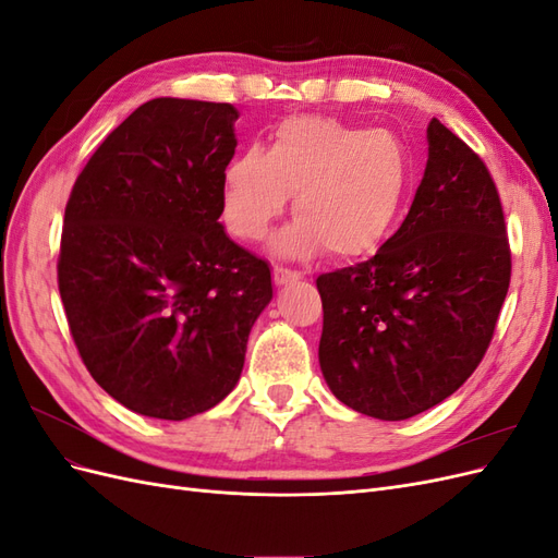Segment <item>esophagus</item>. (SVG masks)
<instances>
[{
	"label": "esophagus",
	"mask_w": 558,
	"mask_h": 558,
	"mask_svg": "<svg viewBox=\"0 0 558 558\" xmlns=\"http://www.w3.org/2000/svg\"><path fill=\"white\" fill-rule=\"evenodd\" d=\"M298 279H300V272H295V269H291V267H283V265L272 267V281L277 286H286V283L298 281Z\"/></svg>",
	"instance_id": "obj_1"
}]
</instances>
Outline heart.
<instances>
[{
    "instance_id": "heart-1",
    "label": "heart",
    "mask_w": 558,
    "mask_h": 558,
    "mask_svg": "<svg viewBox=\"0 0 558 558\" xmlns=\"http://www.w3.org/2000/svg\"><path fill=\"white\" fill-rule=\"evenodd\" d=\"M410 183L396 134L326 116H291L267 150L248 146L223 172V218L232 234L258 240L295 193V221L275 240L283 256L332 260L373 253L396 223Z\"/></svg>"
}]
</instances>
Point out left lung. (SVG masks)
Returning <instances> with one entry per match:
<instances>
[{
  "label": "left lung",
  "mask_w": 558,
  "mask_h": 558,
  "mask_svg": "<svg viewBox=\"0 0 558 558\" xmlns=\"http://www.w3.org/2000/svg\"><path fill=\"white\" fill-rule=\"evenodd\" d=\"M512 251L496 181L437 118L428 165L373 258L320 275L318 361L337 400L402 421L449 398L494 340Z\"/></svg>",
  "instance_id": "1"
}]
</instances>
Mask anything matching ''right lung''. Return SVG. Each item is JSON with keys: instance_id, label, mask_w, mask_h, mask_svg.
<instances>
[{"instance_id": "add662e5", "label": "right lung", "mask_w": 558, "mask_h": 558, "mask_svg": "<svg viewBox=\"0 0 558 558\" xmlns=\"http://www.w3.org/2000/svg\"><path fill=\"white\" fill-rule=\"evenodd\" d=\"M238 116L150 99L107 134L66 199L58 289L72 340L93 379L144 416L221 402L272 300L267 263L218 223Z\"/></svg>"}]
</instances>
